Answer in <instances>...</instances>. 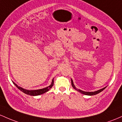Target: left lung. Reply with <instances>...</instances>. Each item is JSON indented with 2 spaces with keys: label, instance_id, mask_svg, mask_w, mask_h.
<instances>
[{
  "label": "left lung",
  "instance_id": "1",
  "mask_svg": "<svg viewBox=\"0 0 122 122\" xmlns=\"http://www.w3.org/2000/svg\"><path fill=\"white\" fill-rule=\"evenodd\" d=\"M71 85H72V86L73 87V88H74V89H76V91H77L78 92H80L81 93L83 94H85V95H87V96H93V95H96V94L99 93H100L101 92H102L103 90H104L105 88H106V87H104V88H102L100 90H98V91H94V92H85V91H82V90H80V89H77L76 87V86L74 85V82H73V81H72V79H71Z\"/></svg>",
  "mask_w": 122,
  "mask_h": 122
}]
</instances>
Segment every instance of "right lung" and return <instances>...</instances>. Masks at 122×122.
Here are the masks:
<instances>
[{"label":"right lung","mask_w":122,"mask_h":122,"mask_svg":"<svg viewBox=\"0 0 122 122\" xmlns=\"http://www.w3.org/2000/svg\"><path fill=\"white\" fill-rule=\"evenodd\" d=\"M12 82H13V83L14 84V85L18 89H20V91L24 93L28 94V95H30V96H33L40 95V94L45 93L46 92L49 91V90H50V89L53 86V85H54V78H53L51 84L50 86H48L44 87V88L43 89H37V90H27L24 88H22V87L19 86L18 85H17L15 82H14L13 81Z\"/></svg>","instance_id":"1"}]
</instances>
